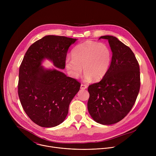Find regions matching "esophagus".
I'll list each match as a JSON object with an SVG mask.
<instances>
[{
    "label": "esophagus",
    "mask_w": 156,
    "mask_h": 156,
    "mask_svg": "<svg viewBox=\"0 0 156 156\" xmlns=\"http://www.w3.org/2000/svg\"><path fill=\"white\" fill-rule=\"evenodd\" d=\"M87 86L86 84H81V90H85V89L87 88Z\"/></svg>",
    "instance_id": "1"
}]
</instances>
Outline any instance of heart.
I'll return each mask as SVG.
<instances>
[{
	"instance_id": "heart-1",
	"label": "heart",
	"mask_w": 156,
	"mask_h": 156,
	"mask_svg": "<svg viewBox=\"0 0 156 156\" xmlns=\"http://www.w3.org/2000/svg\"><path fill=\"white\" fill-rule=\"evenodd\" d=\"M72 57L65 60L68 73L77 78L83 68L84 80H101L107 73L112 60V52L107 44L92 41H86L77 45L72 51Z\"/></svg>"
}]
</instances>
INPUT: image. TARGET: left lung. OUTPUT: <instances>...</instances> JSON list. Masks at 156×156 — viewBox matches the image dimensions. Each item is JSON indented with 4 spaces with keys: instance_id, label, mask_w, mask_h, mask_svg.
<instances>
[{
    "instance_id": "1",
    "label": "left lung",
    "mask_w": 156,
    "mask_h": 156,
    "mask_svg": "<svg viewBox=\"0 0 156 156\" xmlns=\"http://www.w3.org/2000/svg\"><path fill=\"white\" fill-rule=\"evenodd\" d=\"M101 38L108 41L112 61L103 78L88 86L87 109L96 122L112 125L126 116L136 102L141 84L140 65L131 49L117 37Z\"/></svg>"
}]
</instances>
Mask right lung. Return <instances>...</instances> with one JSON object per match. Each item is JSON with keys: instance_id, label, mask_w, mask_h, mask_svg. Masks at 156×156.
<instances>
[{"instance_id": "1", "label": "right lung", "mask_w": 156, "mask_h": 156, "mask_svg": "<svg viewBox=\"0 0 156 156\" xmlns=\"http://www.w3.org/2000/svg\"><path fill=\"white\" fill-rule=\"evenodd\" d=\"M76 39L49 35L34 42L28 48L19 69L18 94L27 115L36 124L51 128L65 119L70 102L81 84L54 69L41 66L44 58L56 67L64 69L67 51Z\"/></svg>"}]
</instances>
